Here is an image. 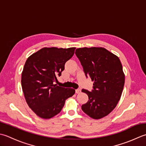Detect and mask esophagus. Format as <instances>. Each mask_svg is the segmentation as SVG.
Returning a JSON list of instances; mask_svg holds the SVG:
<instances>
[{
    "label": "esophagus",
    "instance_id": "esophagus-1",
    "mask_svg": "<svg viewBox=\"0 0 146 146\" xmlns=\"http://www.w3.org/2000/svg\"><path fill=\"white\" fill-rule=\"evenodd\" d=\"M81 90H80V89H77V90H76V93L79 94L81 93Z\"/></svg>",
    "mask_w": 146,
    "mask_h": 146
}]
</instances>
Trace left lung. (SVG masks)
<instances>
[{
	"mask_svg": "<svg viewBox=\"0 0 146 146\" xmlns=\"http://www.w3.org/2000/svg\"><path fill=\"white\" fill-rule=\"evenodd\" d=\"M76 55L86 77L94 81L91 91L82 90L89 98L82 110L92 118L105 117L113 110L123 91L125 75L120 59L102 47L77 48Z\"/></svg>",
	"mask_w": 146,
	"mask_h": 146,
	"instance_id": "8db88e82",
	"label": "left lung"
}]
</instances>
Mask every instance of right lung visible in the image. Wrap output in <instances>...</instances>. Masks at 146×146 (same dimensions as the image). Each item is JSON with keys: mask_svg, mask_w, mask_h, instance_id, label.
<instances>
[{"mask_svg": "<svg viewBox=\"0 0 146 146\" xmlns=\"http://www.w3.org/2000/svg\"><path fill=\"white\" fill-rule=\"evenodd\" d=\"M75 49L44 47L26 60L21 76L22 89L29 108L38 117H53L61 111L65 100L75 93L72 88L55 84Z\"/></svg>", "mask_w": 146, "mask_h": 146, "instance_id": "1", "label": "right lung"}]
</instances>
